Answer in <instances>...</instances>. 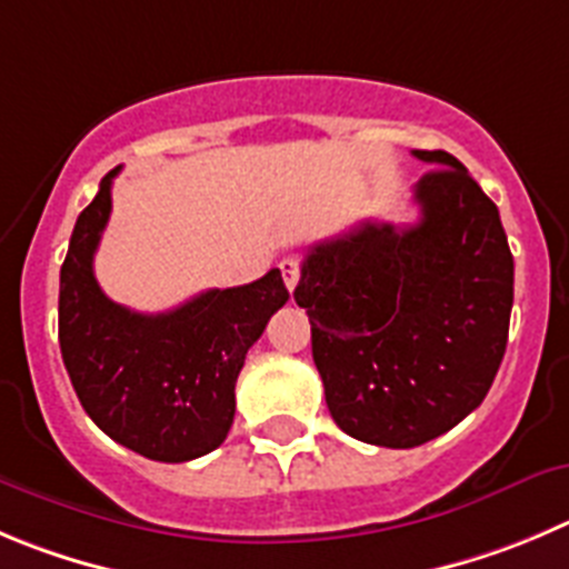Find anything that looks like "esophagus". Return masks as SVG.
<instances>
[{
	"label": "esophagus",
	"instance_id": "esophagus-1",
	"mask_svg": "<svg viewBox=\"0 0 569 569\" xmlns=\"http://www.w3.org/2000/svg\"><path fill=\"white\" fill-rule=\"evenodd\" d=\"M280 272H283L286 289L295 291L297 289V280H300V260H297V258H286L283 263H280Z\"/></svg>",
	"mask_w": 569,
	"mask_h": 569
}]
</instances>
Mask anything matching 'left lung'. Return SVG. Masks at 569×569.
Listing matches in <instances>:
<instances>
[{"label":"left lung","instance_id":"8db88e82","mask_svg":"<svg viewBox=\"0 0 569 569\" xmlns=\"http://www.w3.org/2000/svg\"><path fill=\"white\" fill-rule=\"evenodd\" d=\"M412 157L432 164L416 184L421 219L317 243L295 289L331 418L387 449L427 443L482 405L513 306L497 204L452 153Z\"/></svg>","mask_w":569,"mask_h":569}]
</instances>
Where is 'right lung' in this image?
I'll return each mask as SVG.
<instances>
[{
    "label": "right lung",
    "instance_id": "1",
    "mask_svg": "<svg viewBox=\"0 0 569 569\" xmlns=\"http://www.w3.org/2000/svg\"><path fill=\"white\" fill-rule=\"evenodd\" d=\"M100 179L78 216L61 267L58 342L87 416L131 452L184 463L224 443L236 416V381L247 350L289 300L280 269L236 289H210L162 315L109 300L92 260L111 212Z\"/></svg>",
    "mask_w": 569,
    "mask_h": 569
}]
</instances>
